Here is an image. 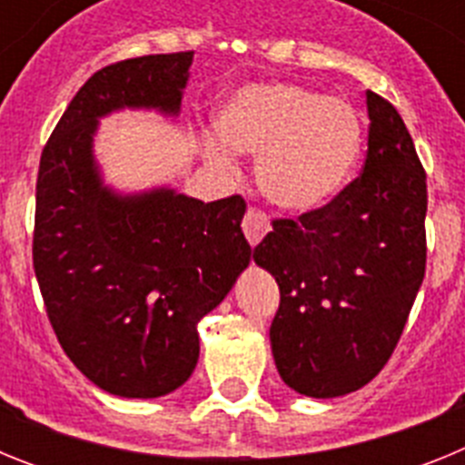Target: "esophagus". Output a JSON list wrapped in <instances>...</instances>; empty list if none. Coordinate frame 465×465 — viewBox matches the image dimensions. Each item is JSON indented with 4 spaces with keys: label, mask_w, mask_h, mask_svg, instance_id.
I'll return each instance as SVG.
<instances>
[{
    "label": "esophagus",
    "mask_w": 465,
    "mask_h": 465,
    "mask_svg": "<svg viewBox=\"0 0 465 465\" xmlns=\"http://www.w3.org/2000/svg\"><path fill=\"white\" fill-rule=\"evenodd\" d=\"M242 228H244V235L249 240V244L256 246L262 237L268 235L270 230V221L268 213L261 212L256 207H249L244 213V221H242Z\"/></svg>",
    "instance_id": "34e87169"
}]
</instances>
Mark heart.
Segmentation results:
<instances>
[{
    "mask_svg": "<svg viewBox=\"0 0 465 465\" xmlns=\"http://www.w3.org/2000/svg\"><path fill=\"white\" fill-rule=\"evenodd\" d=\"M225 146L261 153L258 183L270 203L305 213L323 207L349 182L363 146L356 111L338 97L295 84L237 90L219 114ZM209 153L223 158L219 143Z\"/></svg>",
    "mask_w": 465,
    "mask_h": 465,
    "instance_id": "obj_1",
    "label": "heart"
}]
</instances>
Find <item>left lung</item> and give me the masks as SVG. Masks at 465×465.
I'll return each mask as SVG.
<instances>
[{
	"label": "left lung",
	"instance_id": "left-lung-1",
	"mask_svg": "<svg viewBox=\"0 0 465 465\" xmlns=\"http://www.w3.org/2000/svg\"><path fill=\"white\" fill-rule=\"evenodd\" d=\"M363 172L331 203L274 219L253 261L279 283L270 326L282 380L302 396L365 386L391 359L426 272V172L401 114L368 90Z\"/></svg>",
	"mask_w": 465,
	"mask_h": 465
}]
</instances>
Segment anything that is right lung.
<instances>
[{
	"instance_id": "obj_1",
	"label": "right lung",
	"mask_w": 465,
	"mask_h": 465,
	"mask_svg": "<svg viewBox=\"0 0 465 465\" xmlns=\"http://www.w3.org/2000/svg\"><path fill=\"white\" fill-rule=\"evenodd\" d=\"M191 64L193 51L106 64L41 153L32 237L41 298L69 361L114 396L179 389L200 356L197 323L252 261L242 195L121 197L102 186L93 160L97 118L123 106L176 114Z\"/></svg>"
}]
</instances>
